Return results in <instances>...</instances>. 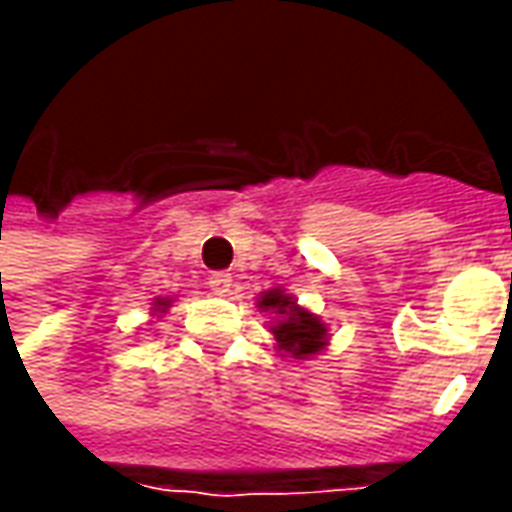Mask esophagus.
Wrapping results in <instances>:
<instances>
[{
	"instance_id": "esophagus-1",
	"label": "esophagus",
	"mask_w": 512,
	"mask_h": 512,
	"mask_svg": "<svg viewBox=\"0 0 512 512\" xmlns=\"http://www.w3.org/2000/svg\"><path fill=\"white\" fill-rule=\"evenodd\" d=\"M208 285H211V290L216 293V296H227L230 288H233V277H230V274H224V271H219V274H213V277L208 279Z\"/></svg>"
}]
</instances>
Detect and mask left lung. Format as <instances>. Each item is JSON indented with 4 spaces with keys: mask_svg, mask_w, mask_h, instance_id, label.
I'll use <instances>...</instances> for the list:
<instances>
[{
    "mask_svg": "<svg viewBox=\"0 0 512 512\" xmlns=\"http://www.w3.org/2000/svg\"><path fill=\"white\" fill-rule=\"evenodd\" d=\"M257 307L277 315L271 334L277 340V351H282V354L293 356V359H310L329 345L326 323L318 315H312L310 310L299 307L296 299L288 296L285 290H266L257 299Z\"/></svg>",
    "mask_w": 512,
    "mask_h": 512,
    "instance_id": "obj_1",
    "label": "left lung"
}]
</instances>
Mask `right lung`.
Instances as JSON below:
<instances>
[{
	"label": "right lung",
	"instance_id": "right-lung-1",
	"mask_svg": "<svg viewBox=\"0 0 512 512\" xmlns=\"http://www.w3.org/2000/svg\"><path fill=\"white\" fill-rule=\"evenodd\" d=\"M172 307V301L169 299H156L153 301V315H161V312H167Z\"/></svg>",
	"mask_w": 512,
	"mask_h": 512
}]
</instances>
